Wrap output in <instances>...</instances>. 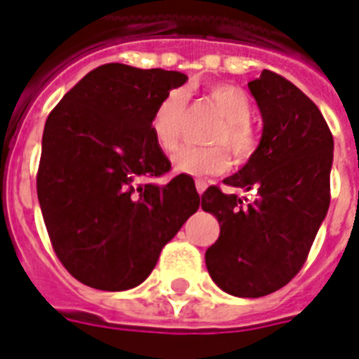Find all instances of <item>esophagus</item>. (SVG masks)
<instances>
[{"instance_id":"obj_1","label":"esophagus","mask_w":359,"mask_h":359,"mask_svg":"<svg viewBox=\"0 0 359 359\" xmlns=\"http://www.w3.org/2000/svg\"><path fill=\"white\" fill-rule=\"evenodd\" d=\"M196 190H198V194L205 192V190H207V180L196 179Z\"/></svg>"}]
</instances>
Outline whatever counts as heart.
I'll return each mask as SVG.
<instances>
[{"instance_id": "obj_1", "label": "heart", "mask_w": 359, "mask_h": 359, "mask_svg": "<svg viewBox=\"0 0 359 359\" xmlns=\"http://www.w3.org/2000/svg\"><path fill=\"white\" fill-rule=\"evenodd\" d=\"M205 98L220 116V121L209 135V140L215 142V146H182L171 156L175 171L194 177L226 171L230 156L224 145L229 146L238 161H245L257 150V133L249 121L253 106L245 93L236 85L219 83L207 89ZM187 119V93L172 89L159 100L150 118V133L159 150L172 152L179 146Z\"/></svg>"}]
</instances>
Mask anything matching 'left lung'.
I'll use <instances>...</instances> for the list:
<instances>
[{
  "label": "left lung",
  "mask_w": 359,
  "mask_h": 359,
  "mask_svg": "<svg viewBox=\"0 0 359 359\" xmlns=\"http://www.w3.org/2000/svg\"><path fill=\"white\" fill-rule=\"evenodd\" d=\"M262 116L253 156L224 184L255 190L251 203L209 187L201 209L217 217L219 240L205 251L213 281L233 297L257 299L299 274L331 200L333 135L320 108L270 70L249 81Z\"/></svg>",
  "instance_id": "obj_1"
}]
</instances>
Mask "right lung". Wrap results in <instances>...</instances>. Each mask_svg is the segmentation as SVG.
Instances as JSON below:
<instances>
[{"label": "right lung", "mask_w": 359, "mask_h": 359, "mask_svg": "<svg viewBox=\"0 0 359 359\" xmlns=\"http://www.w3.org/2000/svg\"><path fill=\"white\" fill-rule=\"evenodd\" d=\"M187 79L161 68L102 65L45 121L39 205L58 261L89 287H137L200 207L190 175L150 180L171 169L150 133L154 108Z\"/></svg>", "instance_id": "obj_1"}]
</instances>
